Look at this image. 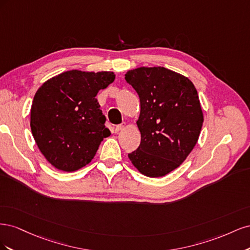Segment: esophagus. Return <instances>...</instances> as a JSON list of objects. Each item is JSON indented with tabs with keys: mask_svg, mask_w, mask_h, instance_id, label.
I'll return each mask as SVG.
<instances>
[{
	"mask_svg": "<svg viewBox=\"0 0 250 250\" xmlns=\"http://www.w3.org/2000/svg\"><path fill=\"white\" fill-rule=\"evenodd\" d=\"M124 127H125V123H122V124H119V125H117V126L115 127V132H116V133H118L119 131H121L122 129H124Z\"/></svg>",
	"mask_w": 250,
	"mask_h": 250,
	"instance_id": "34e87169",
	"label": "esophagus"
}]
</instances>
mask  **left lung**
<instances>
[{"mask_svg":"<svg viewBox=\"0 0 250 250\" xmlns=\"http://www.w3.org/2000/svg\"><path fill=\"white\" fill-rule=\"evenodd\" d=\"M125 80L141 102V144L128 157L144 175H167L198 141L203 115L197 90L190 79L163 66L128 71Z\"/></svg>","mask_w":250,"mask_h":250,"instance_id":"obj_1","label":"left lung"}]
</instances>
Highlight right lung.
Masks as SVG:
<instances>
[{"label": "right lung", "mask_w": 250, "mask_h": 250, "mask_svg": "<svg viewBox=\"0 0 250 250\" xmlns=\"http://www.w3.org/2000/svg\"><path fill=\"white\" fill-rule=\"evenodd\" d=\"M115 77L112 72L72 70L49 79L36 92L30 126L37 147L56 169L84 167L110 135L96 96Z\"/></svg>", "instance_id": "add662e5"}]
</instances>
